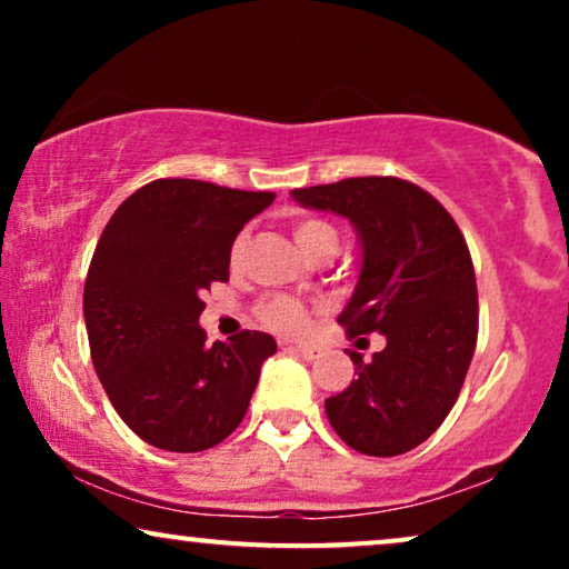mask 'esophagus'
Masks as SVG:
<instances>
[{"instance_id":"obj_1","label":"esophagus","mask_w":569,"mask_h":569,"mask_svg":"<svg viewBox=\"0 0 569 569\" xmlns=\"http://www.w3.org/2000/svg\"><path fill=\"white\" fill-rule=\"evenodd\" d=\"M287 349H292V352H298L300 357H306V360H316V355L321 352L318 347H310V345H284Z\"/></svg>"}]
</instances>
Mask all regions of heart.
<instances>
[{"label":"heart","mask_w":569,"mask_h":569,"mask_svg":"<svg viewBox=\"0 0 569 569\" xmlns=\"http://www.w3.org/2000/svg\"><path fill=\"white\" fill-rule=\"evenodd\" d=\"M295 240H298L302 253H313L316 248H321L326 243L339 246L337 230H333L329 222L313 220V217H306V220L295 222ZM243 251H246V232H240V236L232 240V246H230L232 267L240 261ZM259 318L269 326L271 331L300 333L302 329H306L308 313H306V306L295 298H287V295H271V298H267L259 306Z\"/></svg>","instance_id":"1"}]
</instances>
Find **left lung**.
Returning a JSON list of instances; mask_svg holds the SVG:
<instances>
[{
	"label": "left lung",
	"mask_w": 569,
	"mask_h": 569,
	"mask_svg": "<svg viewBox=\"0 0 569 569\" xmlns=\"http://www.w3.org/2000/svg\"><path fill=\"white\" fill-rule=\"evenodd\" d=\"M292 199L352 222L362 261L339 323L349 339L386 337L370 362L349 352L357 378L326 399V417L357 453H407L453 409L477 347V277L461 230L438 199L391 176L295 189Z\"/></svg>",
	"instance_id": "8db88e82"
}]
</instances>
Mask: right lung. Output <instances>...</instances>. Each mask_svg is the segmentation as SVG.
Here are the masks:
<instances>
[{
  "label": "right lung",
  "instance_id": "right-lung-1",
  "mask_svg": "<svg viewBox=\"0 0 569 569\" xmlns=\"http://www.w3.org/2000/svg\"><path fill=\"white\" fill-rule=\"evenodd\" d=\"M271 201V191L160 178L131 193L98 240L82 298L92 365L119 417L154 448L222 442L277 352L263 331L207 345L199 326L201 295L230 277L232 240Z\"/></svg>",
  "mask_w": 569,
  "mask_h": 569
}]
</instances>
